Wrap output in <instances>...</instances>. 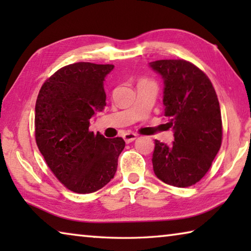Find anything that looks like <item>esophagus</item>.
Segmentation results:
<instances>
[{
  "mask_svg": "<svg viewBox=\"0 0 251 251\" xmlns=\"http://www.w3.org/2000/svg\"><path fill=\"white\" fill-rule=\"evenodd\" d=\"M123 138H124V141L126 143H131V142H134L136 138H137V135L134 133H126V134H124V136H123Z\"/></svg>",
  "mask_w": 251,
  "mask_h": 251,
  "instance_id": "1",
  "label": "esophagus"
}]
</instances>
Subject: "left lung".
<instances>
[{
  "label": "left lung",
  "instance_id": "obj_1",
  "mask_svg": "<svg viewBox=\"0 0 251 251\" xmlns=\"http://www.w3.org/2000/svg\"><path fill=\"white\" fill-rule=\"evenodd\" d=\"M150 67L164 79V116L174 131L172 145L155 141L152 168L161 181L189 187L206 175L222 145L217 95L207 75L185 59H160Z\"/></svg>",
  "mask_w": 251,
  "mask_h": 251
}]
</instances>
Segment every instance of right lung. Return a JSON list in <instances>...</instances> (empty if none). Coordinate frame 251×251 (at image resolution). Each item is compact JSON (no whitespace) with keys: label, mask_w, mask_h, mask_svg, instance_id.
<instances>
[{"label":"right lung","mask_w":251,"mask_h":251,"mask_svg":"<svg viewBox=\"0 0 251 251\" xmlns=\"http://www.w3.org/2000/svg\"><path fill=\"white\" fill-rule=\"evenodd\" d=\"M112 64L79 62L62 67L42 85L35 105L37 147L57 179L77 194L108 184L124 150L122 137L88 130L91 118L105 107V77Z\"/></svg>","instance_id":"obj_1"}]
</instances>
